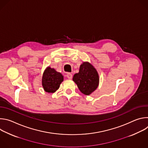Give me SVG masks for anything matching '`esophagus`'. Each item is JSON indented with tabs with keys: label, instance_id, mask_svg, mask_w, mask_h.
I'll list each match as a JSON object with an SVG mask.
<instances>
[{
	"label": "esophagus",
	"instance_id": "obj_1",
	"mask_svg": "<svg viewBox=\"0 0 148 148\" xmlns=\"http://www.w3.org/2000/svg\"><path fill=\"white\" fill-rule=\"evenodd\" d=\"M66 77H67L69 79H71L73 75H72V74H70V73H67V74H66Z\"/></svg>",
	"mask_w": 148,
	"mask_h": 148
}]
</instances>
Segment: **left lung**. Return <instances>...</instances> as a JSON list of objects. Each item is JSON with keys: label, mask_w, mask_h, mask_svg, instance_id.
<instances>
[{"label": "left lung", "mask_w": 148, "mask_h": 148, "mask_svg": "<svg viewBox=\"0 0 148 148\" xmlns=\"http://www.w3.org/2000/svg\"><path fill=\"white\" fill-rule=\"evenodd\" d=\"M73 80L82 94L89 95L98 87L99 76L90 62H84L80 66L79 73L74 75Z\"/></svg>", "instance_id": "1"}]
</instances>
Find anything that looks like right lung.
<instances>
[{
	"label": "right lung",
	"instance_id": "obj_1",
	"mask_svg": "<svg viewBox=\"0 0 148 148\" xmlns=\"http://www.w3.org/2000/svg\"><path fill=\"white\" fill-rule=\"evenodd\" d=\"M62 81H63L62 75L57 72L54 69L49 67L43 73L42 86L45 91L54 93L59 88Z\"/></svg>",
	"mask_w": 148,
	"mask_h": 148
}]
</instances>
